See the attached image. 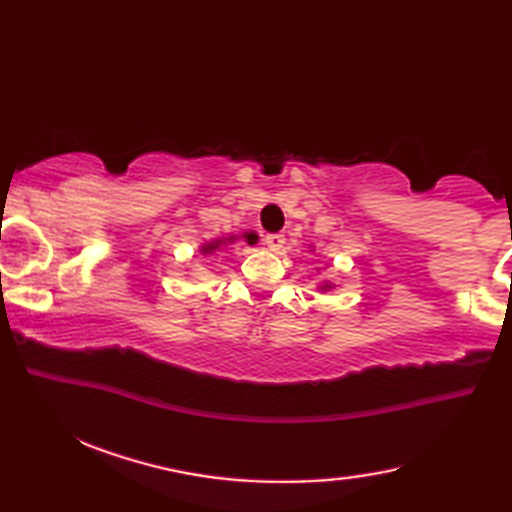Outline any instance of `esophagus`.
Here are the masks:
<instances>
[{"instance_id": "esophagus-1", "label": "esophagus", "mask_w": 512, "mask_h": 512, "mask_svg": "<svg viewBox=\"0 0 512 512\" xmlns=\"http://www.w3.org/2000/svg\"><path fill=\"white\" fill-rule=\"evenodd\" d=\"M266 246H268L270 250H273V253H281V250L286 248V237L279 235V233L266 235Z\"/></svg>"}]
</instances>
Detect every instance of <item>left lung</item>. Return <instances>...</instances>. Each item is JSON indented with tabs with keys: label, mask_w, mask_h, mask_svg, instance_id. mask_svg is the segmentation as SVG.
Segmentation results:
<instances>
[{
	"label": "left lung",
	"mask_w": 512,
	"mask_h": 512,
	"mask_svg": "<svg viewBox=\"0 0 512 512\" xmlns=\"http://www.w3.org/2000/svg\"><path fill=\"white\" fill-rule=\"evenodd\" d=\"M334 286H332V281H323V284L319 286V290H332Z\"/></svg>",
	"instance_id": "8db88e82"
}]
</instances>
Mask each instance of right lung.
Masks as SVG:
<instances>
[{"mask_svg":"<svg viewBox=\"0 0 512 512\" xmlns=\"http://www.w3.org/2000/svg\"><path fill=\"white\" fill-rule=\"evenodd\" d=\"M235 239H237V235H228V237H217V239H211V242H206V244H202V246H200V253H202V255H213L215 250L224 248L226 244H233ZM242 239H246V244L253 246V244H257V239H259V237H257V233L250 231V233H244V235H242Z\"/></svg>","mask_w":512,"mask_h":512,"instance_id":"1","label":"right lung"}]
</instances>
